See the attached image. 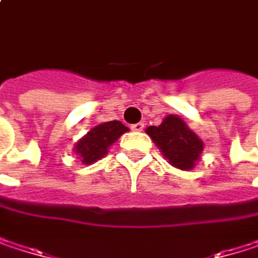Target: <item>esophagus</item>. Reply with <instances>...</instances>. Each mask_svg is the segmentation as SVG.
Masks as SVG:
<instances>
[{"instance_id":"esophagus-1","label":"esophagus","mask_w":258,"mask_h":258,"mask_svg":"<svg viewBox=\"0 0 258 258\" xmlns=\"http://www.w3.org/2000/svg\"><path fill=\"white\" fill-rule=\"evenodd\" d=\"M143 128H145V124H143V122H137V124H133V125H131V130H133V131H142Z\"/></svg>"}]
</instances>
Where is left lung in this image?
I'll return each mask as SVG.
<instances>
[{"instance_id":"left-lung-1","label":"left lung","mask_w":258,"mask_h":258,"mask_svg":"<svg viewBox=\"0 0 258 258\" xmlns=\"http://www.w3.org/2000/svg\"><path fill=\"white\" fill-rule=\"evenodd\" d=\"M146 133L166 160L180 170H191L203 151L200 137L176 115L166 116L158 127L151 125Z\"/></svg>"}]
</instances>
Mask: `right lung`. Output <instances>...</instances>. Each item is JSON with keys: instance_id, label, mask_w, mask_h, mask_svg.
I'll return each instance as SVG.
<instances>
[{"instance_id": "add662e5", "label": "right lung", "mask_w": 258, "mask_h": 258, "mask_svg": "<svg viewBox=\"0 0 258 258\" xmlns=\"http://www.w3.org/2000/svg\"><path fill=\"white\" fill-rule=\"evenodd\" d=\"M127 131L128 128L119 121L98 124L79 140L75 146V152L83 164H92L101 160L107 154L109 148Z\"/></svg>"}]
</instances>
